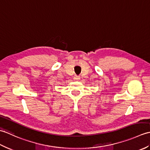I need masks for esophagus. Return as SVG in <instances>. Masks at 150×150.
<instances>
[{
	"label": "esophagus",
	"instance_id": "1",
	"mask_svg": "<svg viewBox=\"0 0 150 150\" xmlns=\"http://www.w3.org/2000/svg\"><path fill=\"white\" fill-rule=\"evenodd\" d=\"M80 79H81L80 76H78V75H75L74 77H73V79H74L75 81H79Z\"/></svg>",
	"mask_w": 150,
	"mask_h": 150
}]
</instances>
